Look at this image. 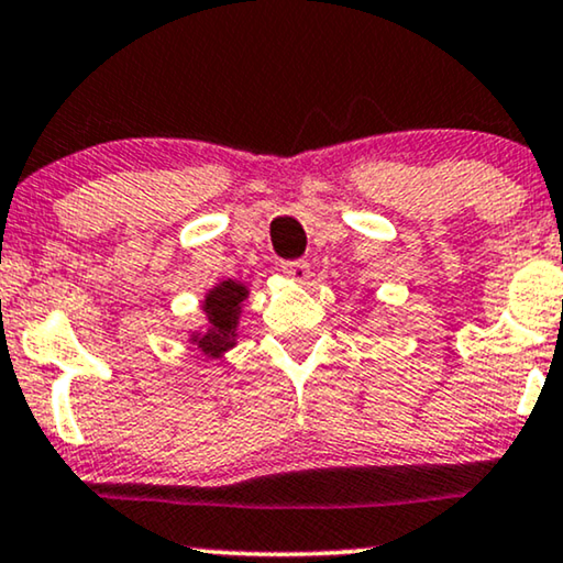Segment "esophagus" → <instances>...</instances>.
I'll list each match as a JSON object with an SVG mask.
<instances>
[{
  "instance_id": "1",
  "label": "esophagus",
  "mask_w": 563,
  "mask_h": 563,
  "mask_svg": "<svg viewBox=\"0 0 563 563\" xmlns=\"http://www.w3.org/2000/svg\"><path fill=\"white\" fill-rule=\"evenodd\" d=\"M282 272L284 276H289V279L305 282L307 276H310V264H307V261H284Z\"/></svg>"
}]
</instances>
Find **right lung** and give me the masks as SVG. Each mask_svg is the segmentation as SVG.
Segmentation results:
<instances>
[{"mask_svg":"<svg viewBox=\"0 0 563 563\" xmlns=\"http://www.w3.org/2000/svg\"><path fill=\"white\" fill-rule=\"evenodd\" d=\"M245 297V287L235 282H222L218 289L210 291L207 297L205 310L210 314V333L199 338V349L210 356H218V353L228 351L233 345V330L238 322V307H241Z\"/></svg>","mask_w":563,"mask_h":563,"instance_id":"right-lung-1","label":"right lung"}]
</instances>
